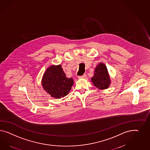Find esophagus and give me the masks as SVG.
<instances>
[{"label": "esophagus", "mask_w": 150, "mask_h": 150, "mask_svg": "<svg viewBox=\"0 0 150 150\" xmlns=\"http://www.w3.org/2000/svg\"><path fill=\"white\" fill-rule=\"evenodd\" d=\"M86 77V75L85 74H84V75H83L82 76H79L78 78L79 79H85V77Z\"/></svg>", "instance_id": "obj_1"}]
</instances>
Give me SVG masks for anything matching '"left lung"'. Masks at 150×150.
Segmentation results:
<instances>
[{"label": "left lung", "mask_w": 150, "mask_h": 150, "mask_svg": "<svg viewBox=\"0 0 150 150\" xmlns=\"http://www.w3.org/2000/svg\"><path fill=\"white\" fill-rule=\"evenodd\" d=\"M91 82L99 89H105L109 87L111 79L108 69L105 64L99 63L94 69L93 77Z\"/></svg>", "instance_id": "8db88e82"}]
</instances>
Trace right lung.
<instances>
[{"label": "right lung", "mask_w": 150, "mask_h": 150, "mask_svg": "<svg viewBox=\"0 0 150 150\" xmlns=\"http://www.w3.org/2000/svg\"><path fill=\"white\" fill-rule=\"evenodd\" d=\"M74 80L66 76L61 64L52 65L46 70L41 80V85L45 91L56 99H60L68 94Z\"/></svg>", "instance_id": "add662e5"}]
</instances>
